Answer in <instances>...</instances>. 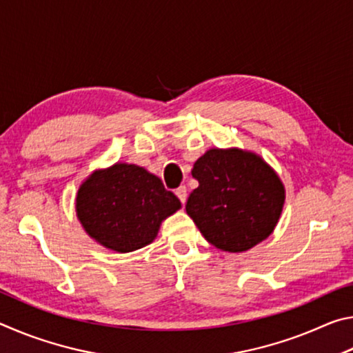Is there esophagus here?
<instances>
[{"instance_id":"1","label":"esophagus","mask_w":353,"mask_h":353,"mask_svg":"<svg viewBox=\"0 0 353 353\" xmlns=\"http://www.w3.org/2000/svg\"><path fill=\"white\" fill-rule=\"evenodd\" d=\"M176 196L181 199L182 204H185V202H187V187H179L176 190Z\"/></svg>"}]
</instances>
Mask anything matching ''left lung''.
Returning <instances> with one entry per match:
<instances>
[{"label": "left lung", "instance_id": "obj_1", "mask_svg": "<svg viewBox=\"0 0 353 353\" xmlns=\"http://www.w3.org/2000/svg\"><path fill=\"white\" fill-rule=\"evenodd\" d=\"M191 174L199 187L185 208L214 248L246 252L276 229L285 204V185L259 154L212 148L196 160Z\"/></svg>", "mask_w": 353, "mask_h": 353}]
</instances>
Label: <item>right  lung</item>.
Returning <instances> with one entry per match:
<instances>
[{
    "mask_svg": "<svg viewBox=\"0 0 353 353\" xmlns=\"http://www.w3.org/2000/svg\"><path fill=\"white\" fill-rule=\"evenodd\" d=\"M181 207L157 176L124 162L94 170L76 193V216L85 234L119 254L151 244Z\"/></svg>",
    "mask_w": 353,
    "mask_h": 353,
    "instance_id": "right-lung-1",
    "label": "right lung"
}]
</instances>
